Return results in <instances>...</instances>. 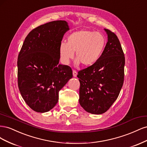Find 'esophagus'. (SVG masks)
Instances as JSON below:
<instances>
[{"label": "esophagus", "mask_w": 147, "mask_h": 147, "mask_svg": "<svg viewBox=\"0 0 147 147\" xmlns=\"http://www.w3.org/2000/svg\"><path fill=\"white\" fill-rule=\"evenodd\" d=\"M72 73H73V76L74 77H77V71H75V70H73V72H72Z\"/></svg>", "instance_id": "1"}]
</instances>
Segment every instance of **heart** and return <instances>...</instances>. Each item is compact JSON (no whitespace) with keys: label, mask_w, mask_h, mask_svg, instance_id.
<instances>
[{"label":"heart","mask_w":147,"mask_h":147,"mask_svg":"<svg viewBox=\"0 0 147 147\" xmlns=\"http://www.w3.org/2000/svg\"><path fill=\"white\" fill-rule=\"evenodd\" d=\"M106 43V38L100 32L86 29L77 31L68 37L67 43L61 42L59 48L61 60L63 64H68L75 52L76 65L82 63L86 67L92 65L100 57Z\"/></svg>","instance_id":"obj_1"}]
</instances>
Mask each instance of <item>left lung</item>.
I'll return each instance as SVG.
<instances>
[{
    "instance_id": "1",
    "label": "left lung",
    "mask_w": 147,
    "mask_h": 147,
    "mask_svg": "<svg viewBox=\"0 0 147 147\" xmlns=\"http://www.w3.org/2000/svg\"><path fill=\"white\" fill-rule=\"evenodd\" d=\"M108 41L99 60L78 72L80 104L87 112L99 115L107 111L121 91L125 58L117 36L104 29Z\"/></svg>"
}]
</instances>
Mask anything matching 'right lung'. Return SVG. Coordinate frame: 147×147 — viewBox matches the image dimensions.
Masks as SVG:
<instances>
[{
    "instance_id": "1",
    "label": "right lung",
    "mask_w": 147,
    "mask_h": 147,
    "mask_svg": "<svg viewBox=\"0 0 147 147\" xmlns=\"http://www.w3.org/2000/svg\"><path fill=\"white\" fill-rule=\"evenodd\" d=\"M69 30L67 22H49L31 30L18 57V84L26 103L35 112L51 110L59 92L73 77L69 66L59 64V45Z\"/></svg>"
}]
</instances>
